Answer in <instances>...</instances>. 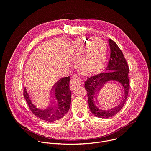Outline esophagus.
<instances>
[{
  "label": "esophagus",
  "instance_id": "1",
  "mask_svg": "<svg viewBox=\"0 0 151 151\" xmlns=\"http://www.w3.org/2000/svg\"><path fill=\"white\" fill-rule=\"evenodd\" d=\"M82 83V81L79 78H72L70 81V88L71 90H73L75 87L80 85Z\"/></svg>",
  "mask_w": 151,
  "mask_h": 151
}]
</instances>
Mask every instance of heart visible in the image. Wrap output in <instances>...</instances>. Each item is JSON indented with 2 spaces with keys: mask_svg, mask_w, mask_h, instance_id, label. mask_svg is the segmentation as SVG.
<instances>
[{
  "mask_svg": "<svg viewBox=\"0 0 151 151\" xmlns=\"http://www.w3.org/2000/svg\"><path fill=\"white\" fill-rule=\"evenodd\" d=\"M107 48L104 43L99 39L78 42L75 45V59L76 69L85 75L99 72L106 61Z\"/></svg>",
  "mask_w": 151,
  "mask_h": 151,
  "instance_id": "b5f03b06",
  "label": "heart"
}]
</instances>
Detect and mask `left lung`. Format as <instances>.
<instances>
[{
  "instance_id": "8db88e82",
  "label": "left lung",
  "mask_w": 151,
  "mask_h": 151,
  "mask_svg": "<svg viewBox=\"0 0 151 151\" xmlns=\"http://www.w3.org/2000/svg\"><path fill=\"white\" fill-rule=\"evenodd\" d=\"M111 57L106 72L96 74L87 78L85 82L88 104L91 112L96 116L101 118H111L117 114L125 104L128 94L129 83V68L124 54L116 43L109 39ZM113 81L122 88L123 98L121 102L115 106L110 107L109 104L101 96V90L108 82Z\"/></svg>"
}]
</instances>
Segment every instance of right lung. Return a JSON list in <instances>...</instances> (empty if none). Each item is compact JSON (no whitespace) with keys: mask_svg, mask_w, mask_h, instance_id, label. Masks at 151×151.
Masks as SVG:
<instances>
[{"mask_svg":"<svg viewBox=\"0 0 151 151\" xmlns=\"http://www.w3.org/2000/svg\"><path fill=\"white\" fill-rule=\"evenodd\" d=\"M70 76L57 81L51 91L48 103L41 105L30 96L28 88L24 89V96L32 112L37 117L47 122H56L62 119L69 111L71 103V91L69 88Z\"/></svg>","mask_w":151,"mask_h":151,"instance_id":"add662e5","label":"right lung"}]
</instances>
